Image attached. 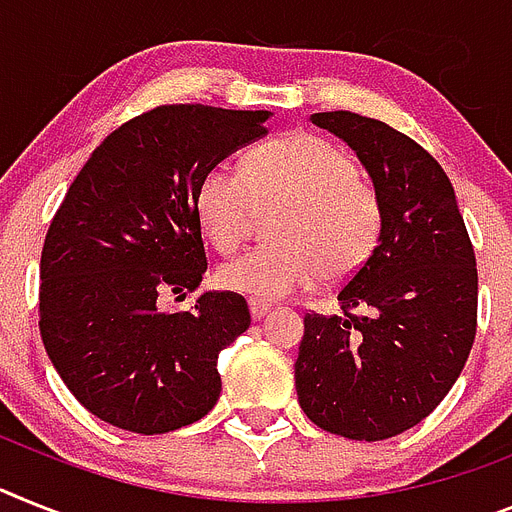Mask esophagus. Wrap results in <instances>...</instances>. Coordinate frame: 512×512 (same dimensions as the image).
Segmentation results:
<instances>
[{
    "mask_svg": "<svg viewBox=\"0 0 512 512\" xmlns=\"http://www.w3.org/2000/svg\"><path fill=\"white\" fill-rule=\"evenodd\" d=\"M270 304L265 302H257V299H249V315H252V320H263L265 315H268Z\"/></svg>",
    "mask_w": 512,
    "mask_h": 512,
    "instance_id": "obj_1",
    "label": "esophagus"
}]
</instances>
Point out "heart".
<instances>
[{"instance_id": "b5f03b06", "label": "heart", "mask_w": 512, "mask_h": 512, "mask_svg": "<svg viewBox=\"0 0 512 512\" xmlns=\"http://www.w3.org/2000/svg\"><path fill=\"white\" fill-rule=\"evenodd\" d=\"M273 247L252 249L218 270L226 291L276 302L320 278L341 281L367 263L382 229L380 195L354 158L315 135L252 150L244 171L218 163L200 182L197 218L213 247L231 255L276 213Z\"/></svg>"}]
</instances>
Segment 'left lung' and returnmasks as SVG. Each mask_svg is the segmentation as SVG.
<instances>
[{
    "instance_id": "1",
    "label": "left lung",
    "mask_w": 512,
    "mask_h": 512,
    "mask_svg": "<svg viewBox=\"0 0 512 512\" xmlns=\"http://www.w3.org/2000/svg\"><path fill=\"white\" fill-rule=\"evenodd\" d=\"M372 176L382 229L338 291L343 315H307L296 395L320 429L388 440L440 406L476 336V257L440 163L403 132L351 111L312 114Z\"/></svg>"
}]
</instances>
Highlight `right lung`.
Wrapping results in <instances>:
<instances>
[{"instance_id": "obj_1", "label": "right lung", "mask_w": 512, "mask_h": 512, "mask_svg": "<svg viewBox=\"0 0 512 512\" xmlns=\"http://www.w3.org/2000/svg\"><path fill=\"white\" fill-rule=\"evenodd\" d=\"M268 119L158 106L111 132L70 184L41 252L38 328L64 385L101 422L163 435L216 406L218 354L252 322L244 296L205 291L190 312L161 299L203 281L200 182Z\"/></svg>"}]
</instances>
